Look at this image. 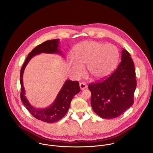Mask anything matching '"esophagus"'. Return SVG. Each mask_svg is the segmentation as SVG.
I'll list each match as a JSON object with an SVG mask.
<instances>
[{
    "label": "esophagus",
    "instance_id": "esophagus-1",
    "mask_svg": "<svg viewBox=\"0 0 153 153\" xmlns=\"http://www.w3.org/2000/svg\"><path fill=\"white\" fill-rule=\"evenodd\" d=\"M79 87H80V88H81V90H84V89H85L87 88L86 84L84 83V82H81L79 84Z\"/></svg>",
    "mask_w": 153,
    "mask_h": 153
}]
</instances>
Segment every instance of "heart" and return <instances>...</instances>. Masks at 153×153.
I'll use <instances>...</instances> for the list:
<instances>
[{"label": "heart", "instance_id": "heart-1", "mask_svg": "<svg viewBox=\"0 0 153 153\" xmlns=\"http://www.w3.org/2000/svg\"><path fill=\"white\" fill-rule=\"evenodd\" d=\"M74 59L69 65L74 74L80 76L87 66L88 74L94 79H101L110 75L118 62L120 53L112 44L88 41L77 45L74 48Z\"/></svg>", "mask_w": 153, "mask_h": 153}]
</instances>
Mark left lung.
<instances>
[{"instance_id": "1", "label": "left lung", "mask_w": 153, "mask_h": 153, "mask_svg": "<svg viewBox=\"0 0 153 153\" xmlns=\"http://www.w3.org/2000/svg\"><path fill=\"white\" fill-rule=\"evenodd\" d=\"M121 62L108 78L90 84L91 105L94 111L105 119L116 118L134 103L137 87L134 64L125 49L121 52Z\"/></svg>"}]
</instances>
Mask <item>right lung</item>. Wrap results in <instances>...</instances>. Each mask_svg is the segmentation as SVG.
<instances>
[{
  "mask_svg": "<svg viewBox=\"0 0 153 153\" xmlns=\"http://www.w3.org/2000/svg\"><path fill=\"white\" fill-rule=\"evenodd\" d=\"M59 39H56L46 41L38 45L28 54L21 69V98L23 104L35 118L48 123L56 122L65 116L70 107L73 97L80 91L79 82L66 80L52 104L47 108H39L33 107L25 96V90L23 83V75L27 64L34 56L41 53L58 54L64 56L62 52L59 48Z\"/></svg>",
  "mask_w": 153,
  "mask_h": 153,
  "instance_id": "right-lung-1",
  "label": "right lung"
}]
</instances>
